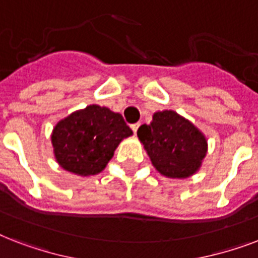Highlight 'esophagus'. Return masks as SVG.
<instances>
[{
  "label": "esophagus",
  "instance_id": "34e87169",
  "mask_svg": "<svg viewBox=\"0 0 258 258\" xmlns=\"http://www.w3.org/2000/svg\"><path fill=\"white\" fill-rule=\"evenodd\" d=\"M139 125H141V123H135V124H131V128H133V131L135 134H137L138 128H139Z\"/></svg>",
  "mask_w": 258,
  "mask_h": 258
}]
</instances>
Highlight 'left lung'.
I'll list each match as a JSON object with an SVG mask.
<instances>
[{
    "mask_svg": "<svg viewBox=\"0 0 258 258\" xmlns=\"http://www.w3.org/2000/svg\"><path fill=\"white\" fill-rule=\"evenodd\" d=\"M154 167L169 178H187L198 171L208 151L206 138L191 121L174 111H159L138 130Z\"/></svg>",
    "mask_w": 258,
    "mask_h": 258,
    "instance_id": "obj_1",
    "label": "left lung"
}]
</instances>
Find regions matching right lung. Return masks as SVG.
Wrapping results in <instances>:
<instances>
[{"mask_svg": "<svg viewBox=\"0 0 258 258\" xmlns=\"http://www.w3.org/2000/svg\"><path fill=\"white\" fill-rule=\"evenodd\" d=\"M133 135L120 113L92 104L56 124L52 145L56 161L76 175H96L104 170L124 138Z\"/></svg>", "mask_w": 258, "mask_h": 258, "instance_id": "add662e5", "label": "right lung"}]
</instances>
